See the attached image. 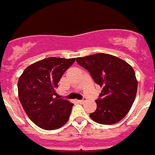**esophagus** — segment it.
<instances>
[{"mask_svg": "<svg viewBox=\"0 0 155 155\" xmlns=\"http://www.w3.org/2000/svg\"><path fill=\"white\" fill-rule=\"evenodd\" d=\"M79 102H80V103H84V102H86V100L85 99H82V100H79L78 101Z\"/></svg>", "mask_w": 155, "mask_h": 155, "instance_id": "esophagus-1", "label": "esophagus"}]
</instances>
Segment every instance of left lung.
<instances>
[{
	"mask_svg": "<svg viewBox=\"0 0 155 155\" xmlns=\"http://www.w3.org/2000/svg\"><path fill=\"white\" fill-rule=\"evenodd\" d=\"M76 61L102 87L100 98L95 101L96 110L90 114L91 120L110 125L124 119L132 107L137 91V80L132 67L107 53L78 57Z\"/></svg>",
	"mask_w": 155,
	"mask_h": 155,
	"instance_id": "obj_1",
	"label": "left lung"
}]
</instances>
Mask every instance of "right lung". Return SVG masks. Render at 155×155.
Listing matches in <instances>:
<instances>
[{
    "mask_svg": "<svg viewBox=\"0 0 155 155\" xmlns=\"http://www.w3.org/2000/svg\"><path fill=\"white\" fill-rule=\"evenodd\" d=\"M76 58L49 57L25 69L18 82V98L28 118L46 130L61 128L68 121L73 103L57 98L56 89L66 70Z\"/></svg>",
    "mask_w": 155,
    "mask_h": 155,
    "instance_id": "1",
    "label": "right lung"
}]
</instances>
